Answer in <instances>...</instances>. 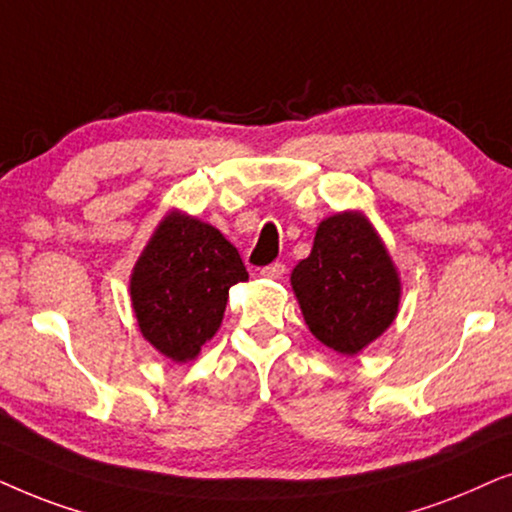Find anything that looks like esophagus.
Returning a JSON list of instances; mask_svg holds the SVG:
<instances>
[{"mask_svg": "<svg viewBox=\"0 0 512 512\" xmlns=\"http://www.w3.org/2000/svg\"><path fill=\"white\" fill-rule=\"evenodd\" d=\"M260 274L264 278H271V281H278V278H283V274H285V264L274 262V264H269V267H262Z\"/></svg>", "mask_w": 512, "mask_h": 512, "instance_id": "34e87169", "label": "esophagus"}]
</instances>
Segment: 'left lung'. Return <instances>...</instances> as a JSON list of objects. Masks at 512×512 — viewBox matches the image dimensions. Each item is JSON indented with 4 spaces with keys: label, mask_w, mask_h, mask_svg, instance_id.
I'll return each instance as SVG.
<instances>
[{
    "label": "left lung",
    "mask_w": 512,
    "mask_h": 512,
    "mask_svg": "<svg viewBox=\"0 0 512 512\" xmlns=\"http://www.w3.org/2000/svg\"><path fill=\"white\" fill-rule=\"evenodd\" d=\"M311 335L356 356L398 316L400 278L367 217L346 210L318 224L311 255L290 276Z\"/></svg>",
    "instance_id": "8db88e82"
}]
</instances>
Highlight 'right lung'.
Wrapping results in <instances>:
<instances>
[{"label": "right lung", "instance_id": "right-lung-1", "mask_svg": "<svg viewBox=\"0 0 512 512\" xmlns=\"http://www.w3.org/2000/svg\"><path fill=\"white\" fill-rule=\"evenodd\" d=\"M241 281H248V271L234 245L213 224L173 210L131 274L142 337L175 363L194 360L222 323L229 288Z\"/></svg>", "mask_w": 512, "mask_h": 512}]
</instances>
